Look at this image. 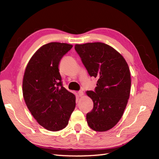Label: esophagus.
<instances>
[{"mask_svg": "<svg viewBox=\"0 0 159 159\" xmlns=\"http://www.w3.org/2000/svg\"><path fill=\"white\" fill-rule=\"evenodd\" d=\"M78 94H79V96L80 97V96H83L84 95L83 92H82V91H79V92H78Z\"/></svg>", "mask_w": 159, "mask_h": 159, "instance_id": "esophagus-1", "label": "esophagus"}]
</instances>
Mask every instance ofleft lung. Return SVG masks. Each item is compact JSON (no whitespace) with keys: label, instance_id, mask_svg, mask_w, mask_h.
<instances>
[{"label":"left lung","instance_id":"left-lung-1","mask_svg":"<svg viewBox=\"0 0 159 159\" xmlns=\"http://www.w3.org/2000/svg\"><path fill=\"white\" fill-rule=\"evenodd\" d=\"M76 51L90 76L97 78L95 91H87L93 108L87 114L89 126L103 132L114 127L122 117L130 96V70L122 55L101 42L76 44Z\"/></svg>","mask_w":159,"mask_h":159}]
</instances>
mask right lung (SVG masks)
I'll return each mask as SVG.
<instances>
[{
	"label": "right lung",
	"instance_id": "obj_1",
	"mask_svg": "<svg viewBox=\"0 0 159 159\" xmlns=\"http://www.w3.org/2000/svg\"><path fill=\"white\" fill-rule=\"evenodd\" d=\"M72 46L59 42L42 46L29 60L24 74L25 103L38 124L48 130L66 128L75 109V96L63 87L59 72L61 59Z\"/></svg>",
	"mask_w": 159,
	"mask_h": 159
}]
</instances>
